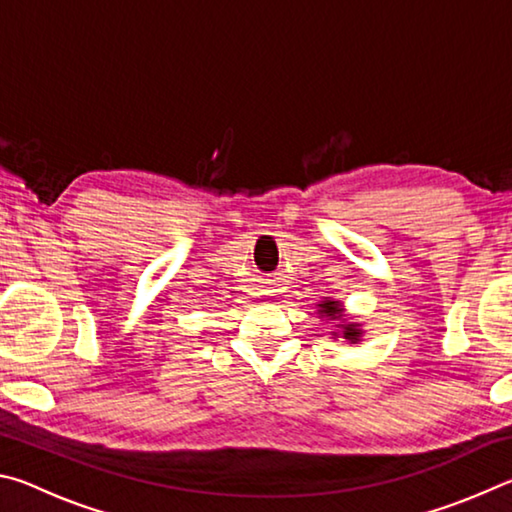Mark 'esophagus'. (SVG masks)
I'll use <instances>...</instances> for the list:
<instances>
[{
    "instance_id": "1",
    "label": "esophagus",
    "mask_w": 512,
    "mask_h": 512,
    "mask_svg": "<svg viewBox=\"0 0 512 512\" xmlns=\"http://www.w3.org/2000/svg\"><path fill=\"white\" fill-rule=\"evenodd\" d=\"M266 293H273V291H271V289H268V291H266Z\"/></svg>"
}]
</instances>
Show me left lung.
<instances>
[{
    "mask_svg": "<svg viewBox=\"0 0 512 512\" xmlns=\"http://www.w3.org/2000/svg\"><path fill=\"white\" fill-rule=\"evenodd\" d=\"M320 307H323V309H320V311H323V314L325 316H329V318H339L341 316V309H339V305H336V302H332V300H327L325 302V305H320ZM345 339H348V341H352V343H357L359 341V329L357 327H354V325H348V327H345Z\"/></svg>",
    "mask_w": 512,
    "mask_h": 512,
    "instance_id": "1",
    "label": "left lung"
}]
</instances>
